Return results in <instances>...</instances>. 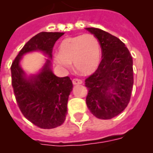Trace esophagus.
<instances>
[{
    "label": "esophagus",
    "instance_id": "esophagus-1",
    "mask_svg": "<svg viewBox=\"0 0 153 153\" xmlns=\"http://www.w3.org/2000/svg\"><path fill=\"white\" fill-rule=\"evenodd\" d=\"M72 82H73L74 85H80V84L82 83V81L81 79H73V81H72Z\"/></svg>",
    "mask_w": 153,
    "mask_h": 153
}]
</instances>
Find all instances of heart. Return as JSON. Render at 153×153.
<instances>
[{"label": "heart", "instance_id": "1", "mask_svg": "<svg viewBox=\"0 0 153 153\" xmlns=\"http://www.w3.org/2000/svg\"><path fill=\"white\" fill-rule=\"evenodd\" d=\"M102 49L94 35L85 34L67 37L60 42L54 62L67 71L73 62L74 69L83 75L94 74L101 62Z\"/></svg>", "mask_w": 153, "mask_h": 153}]
</instances>
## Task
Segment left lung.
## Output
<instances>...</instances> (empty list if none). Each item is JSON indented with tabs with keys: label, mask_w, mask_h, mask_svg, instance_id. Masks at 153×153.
Here are the masks:
<instances>
[{
	"label": "left lung",
	"mask_w": 153,
	"mask_h": 153,
	"mask_svg": "<svg viewBox=\"0 0 153 153\" xmlns=\"http://www.w3.org/2000/svg\"><path fill=\"white\" fill-rule=\"evenodd\" d=\"M98 39L102 59L98 70L86 79V105L93 115L108 120L128 105L133 85V58L117 37L96 27H86Z\"/></svg>",
	"instance_id": "8db88e82"
}]
</instances>
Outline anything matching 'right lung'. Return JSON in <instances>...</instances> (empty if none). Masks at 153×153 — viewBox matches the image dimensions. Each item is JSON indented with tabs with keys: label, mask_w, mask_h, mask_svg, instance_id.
Listing matches in <instances>:
<instances>
[{
	"label": "right lung",
	"mask_w": 153,
	"mask_h": 153,
	"mask_svg": "<svg viewBox=\"0 0 153 153\" xmlns=\"http://www.w3.org/2000/svg\"><path fill=\"white\" fill-rule=\"evenodd\" d=\"M63 32H40L23 48L11 67L12 86L23 115L41 128H54L64 122L67 102L73 84L69 77H57L51 70L54 44ZM39 51L46 55L44 66L36 74L27 75L21 67L22 56Z\"/></svg>",
	"instance_id": "1"
}]
</instances>
